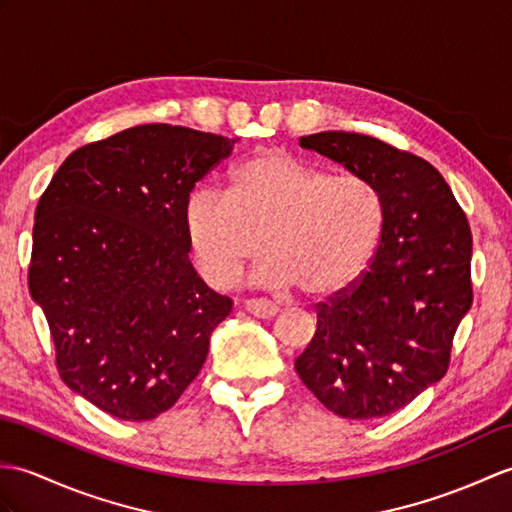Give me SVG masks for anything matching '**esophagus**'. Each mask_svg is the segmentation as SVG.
Segmentation results:
<instances>
[{
    "instance_id": "34e87169",
    "label": "esophagus",
    "mask_w": 512,
    "mask_h": 512,
    "mask_svg": "<svg viewBox=\"0 0 512 512\" xmlns=\"http://www.w3.org/2000/svg\"><path fill=\"white\" fill-rule=\"evenodd\" d=\"M244 307H246L248 314H253L257 318H272L279 312V307L275 303L266 301V299H248L244 303Z\"/></svg>"
}]
</instances>
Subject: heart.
I'll list each match as a JSON object with an SVG mask.
<instances>
[{
    "mask_svg": "<svg viewBox=\"0 0 512 512\" xmlns=\"http://www.w3.org/2000/svg\"><path fill=\"white\" fill-rule=\"evenodd\" d=\"M185 233L200 275L227 290L266 251L257 279L270 288L299 285L329 299L373 259L384 211L360 176H336L281 150H261L237 165L229 192L198 187L185 202Z\"/></svg>",
    "mask_w": 512,
    "mask_h": 512,
    "instance_id": "heart-1",
    "label": "heart"
}]
</instances>
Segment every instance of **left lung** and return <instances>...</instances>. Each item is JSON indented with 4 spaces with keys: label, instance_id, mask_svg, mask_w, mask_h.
<instances>
[{
    "label": "left lung",
    "instance_id": "1",
    "mask_svg": "<svg viewBox=\"0 0 512 512\" xmlns=\"http://www.w3.org/2000/svg\"><path fill=\"white\" fill-rule=\"evenodd\" d=\"M299 144L371 183L384 224L368 268L318 303L316 334L294 368L338 417H388L447 373L473 303L469 222L441 172L417 154L344 130Z\"/></svg>",
    "mask_w": 512,
    "mask_h": 512
}]
</instances>
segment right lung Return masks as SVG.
Instances as JSON below:
<instances>
[{
    "label": "right lung",
    "instance_id": "1",
    "mask_svg": "<svg viewBox=\"0 0 512 512\" xmlns=\"http://www.w3.org/2000/svg\"><path fill=\"white\" fill-rule=\"evenodd\" d=\"M237 139L170 124L74 150L39 198L28 285L63 382L122 421H150L194 382L231 314L189 261L185 202Z\"/></svg>",
    "mask_w": 512,
    "mask_h": 512
}]
</instances>
